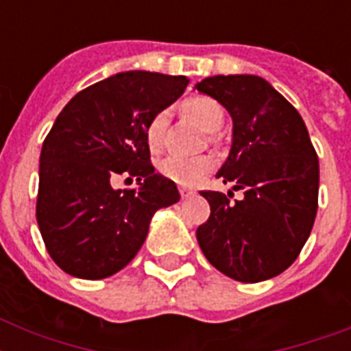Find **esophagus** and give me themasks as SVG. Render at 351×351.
Returning <instances> with one entry per match:
<instances>
[{"label": "esophagus", "instance_id": "1", "mask_svg": "<svg viewBox=\"0 0 351 351\" xmlns=\"http://www.w3.org/2000/svg\"><path fill=\"white\" fill-rule=\"evenodd\" d=\"M195 195L193 189H187V187H180V197L182 198H191Z\"/></svg>", "mask_w": 351, "mask_h": 351}]
</instances>
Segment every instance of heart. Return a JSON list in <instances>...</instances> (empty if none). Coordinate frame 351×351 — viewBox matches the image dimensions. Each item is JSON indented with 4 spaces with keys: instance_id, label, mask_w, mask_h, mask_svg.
<instances>
[{
    "instance_id": "b5f03b06",
    "label": "heart",
    "mask_w": 351,
    "mask_h": 351,
    "mask_svg": "<svg viewBox=\"0 0 351 351\" xmlns=\"http://www.w3.org/2000/svg\"><path fill=\"white\" fill-rule=\"evenodd\" d=\"M187 114L202 127L204 131H219L224 121V111L217 100L208 96H193L184 104ZM165 123H167V109H162L149 120L145 127V140L151 151H158L164 140ZM213 158L211 156H182V154H171L160 162V173L180 186H195L198 180H202L209 171L213 169Z\"/></svg>"
}]
</instances>
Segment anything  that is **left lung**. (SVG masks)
<instances>
[{
    "label": "left lung",
    "instance_id": "1",
    "mask_svg": "<svg viewBox=\"0 0 351 351\" xmlns=\"http://www.w3.org/2000/svg\"><path fill=\"white\" fill-rule=\"evenodd\" d=\"M226 107L233 143L217 173L233 193L200 191L211 215L197 230L200 250L220 273L239 282L277 277L310 237L319 200V158L291 104L253 74L211 76L195 85Z\"/></svg>",
    "mask_w": 351,
    "mask_h": 351
}]
</instances>
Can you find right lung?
Wrapping results in <instances>:
<instances>
[{
    "label": "right lung",
    "mask_w": 351,
    "mask_h": 351,
    "mask_svg": "<svg viewBox=\"0 0 351 351\" xmlns=\"http://www.w3.org/2000/svg\"><path fill=\"white\" fill-rule=\"evenodd\" d=\"M186 76L127 71L80 90L58 114L40 154L36 219L63 271L98 280L120 271L145 242L149 222L180 200L154 173L145 127L186 90ZM138 190H114L117 174Z\"/></svg>",
    "instance_id": "right-lung-1"
}]
</instances>
